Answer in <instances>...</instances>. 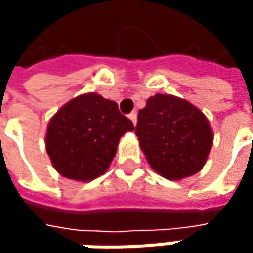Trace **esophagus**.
Listing matches in <instances>:
<instances>
[{
  "label": "esophagus",
  "instance_id": "esophagus-1",
  "mask_svg": "<svg viewBox=\"0 0 253 253\" xmlns=\"http://www.w3.org/2000/svg\"><path fill=\"white\" fill-rule=\"evenodd\" d=\"M128 119L133 122V125H136V122H137V114H136V111L130 113V114H128Z\"/></svg>",
  "mask_w": 253,
  "mask_h": 253
}]
</instances>
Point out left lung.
Masks as SVG:
<instances>
[{"mask_svg": "<svg viewBox=\"0 0 253 253\" xmlns=\"http://www.w3.org/2000/svg\"><path fill=\"white\" fill-rule=\"evenodd\" d=\"M134 131L151 167L170 180L198 173L212 146L207 117L173 95L151 96L137 114Z\"/></svg>", "mask_w": 253, "mask_h": 253, "instance_id": "8db88e82", "label": "left lung"}]
</instances>
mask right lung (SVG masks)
<instances>
[{
  "instance_id": "add662e5",
  "label": "right lung",
  "mask_w": 253,
  "mask_h": 253,
  "mask_svg": "<svg viewBox=\"0 0 253 253\" xmlns=\"http://www.w3.org/2000/svg\"><path fill=\"white\" fill-rule=\"evenodd\" d=\"M133 128L114 101L84 93L66 104L49 122L46 152L61 176L87 181L105 173L120 137Z\"/></svg>"
}]
</instances>
